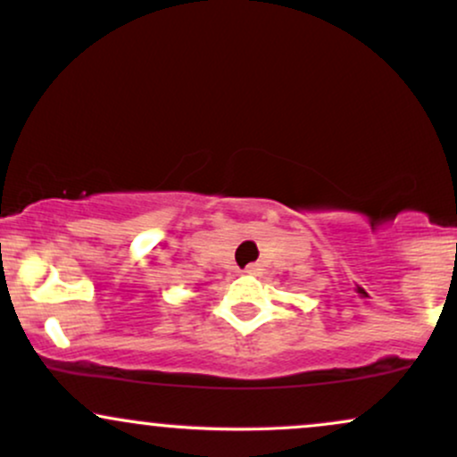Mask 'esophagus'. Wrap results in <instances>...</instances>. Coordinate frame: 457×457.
Segmentation results:
<instances>
[{"label":"esophagus","instance_id":"34e87169","mask_svg":"<svg viewBox=\"0 0 457 457\" xmlns=\"http://www.w3.org/2000/svg\"><path fill=\"white\" fill-rule=\"evenodd\" d=\"M260 270H262L260 264H249V266H246V269H245L246 275H258Z\"/></svg>","mask_w":457,"mask_h":457}]
</instances>
